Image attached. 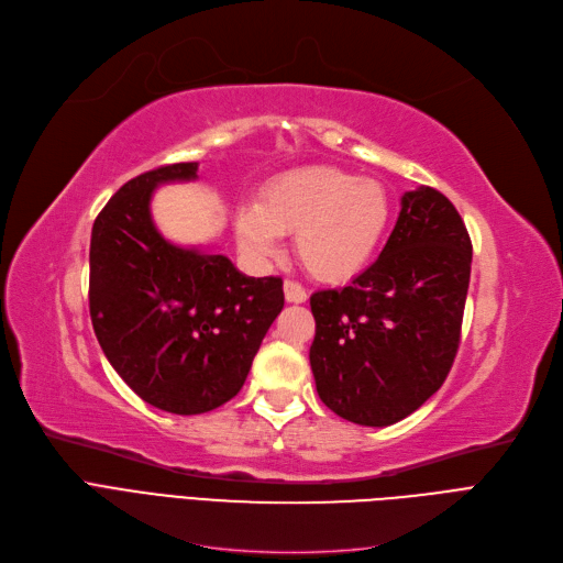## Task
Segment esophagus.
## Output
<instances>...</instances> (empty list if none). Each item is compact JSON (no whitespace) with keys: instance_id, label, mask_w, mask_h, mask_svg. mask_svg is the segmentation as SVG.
Masks as SVG:
<instances>
[{"instance_id":"obj_1","label":"esophagus","mask_w":563,"mask_h":563,"mask_svg":"<svg viewBox=\"0 0 563 563\" xmlns=\"http://www.w3.org/2000/svg\"><path fill=\"white\" fill-rule=\"evenodd\" d=\"M284 296H286L288 302L300 305V302L307 300V290H305L302 284H298V282H294V279H286V282H284Z\"/></svg>"}]
</instances>
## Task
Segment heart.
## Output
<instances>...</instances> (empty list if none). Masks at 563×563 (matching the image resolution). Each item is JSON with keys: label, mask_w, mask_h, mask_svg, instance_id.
Returning a JSON list of instances; mask_svg holds the SVG:
<instances>
[{"label": "heart", "mask_w": 563, "mask_h": 563, "mask_svg": "<svg viewBox=\"0 0 563 563\" xmlns=\"http://www.w3.org/2000/svg\"><path fill=\"white\" fill-rule=\"evenodd\" d=\"M391 223V200L379 181L338 167H312L269 181L258 205L238 209V240L256 258L279 254L296 235V254L321 282H346L371 263Z\"/></svg>", "instance_id": "heart-1"}]
</instances>
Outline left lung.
I'll return each instance as SVG.
<instances>
[{
    "instance_id": "obj_1",
    "label": "left lung",
    "mask_w": 563,
    "mask_h": 563,
    "mask_svg": "<svg viewBox=\"0 0 563 563\" xmlns=\"http://www.w3.org/2000/svg\"><path fill=\"white\" fill-rule=\"evenodd\" d=\"M471 261L456 207L429 186L405 192L379 258L349 286L309 298V363L325 407L391 426L440 389L459 349Z\"/></svg>"
}]
</instances>
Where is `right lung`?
Listing matches in <instances>:
<instances>
[{
    "label": "right lung",
    "instance_id": "obj_1",
    "mask_svg": "<svg viewBox=\"0 0 563 563\" xmlns=\"http://www.w3.org/2000/svg\"><path fill=\"white\" fill-rule=\"evenodd\" d=\"M192 179L198 163L140 174L115 190L90 235L97 342L134 394L172 415H202L235 398L284 307L279 277H246L221 254L161 235L153 190Z\"/></svg>",
    "mask_w": 563,
    "mask_h": 563
}]
</instances>
